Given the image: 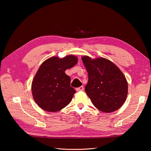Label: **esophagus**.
Returning a JSON list of instances; mask_svg holds the SVG:
<instances>
[{"mask_svg":"<svg viewBox=\"0 0 151 151\" xmlns=\"http://www.w3.org/2000/svg\"><path fill=\"white\" fill-rule=\"evenodd\" d=\"M84 90V87L83 86H80L79 88H76L77 91H83Z\"/></svg>","mask_w":151,"mask_h":151,"instance_id":"esophagus-1","label":"esophagus"}]
</instances>
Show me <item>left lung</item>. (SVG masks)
Instances as JSON below:
<instances>
[{
	"instance_id": "left-lung-1",
	"label": "left lung",
	"mask_w": 151,
	"mask_h": 151,
	"mask_svg": "<svg viewBox=\"0 0 151 151\" xmlns=\"http://www.w3.org/2000/svg\"><path fill=\"white\" fill-rule=\"evenodd\" d=\"M88 74L85 91L94 106L104 113L121 108L128 94V83L124 74L115 63L99 57H82Z\"/></svg>"
}]
</instances>
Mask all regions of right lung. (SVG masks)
<instances>
[{
	"mask_svg": "<svg viewBox=\"0 0 151 151\" xmlns=\"http://www.w3.org/2000/svg\"><path fill=\"white\" fill-rule=\"evenodd\" d=\"M77 61V57L69 55L61 58L50 57L40 65L32 81L31 91L35 101L43 110L57 112L72 101L76 91L65 71Z\"/></svg>",
	"mask_w": 151,
	"mask_h": 151,
	"instance_id": "1",
	"label": "right lung"
}]
</instances>
